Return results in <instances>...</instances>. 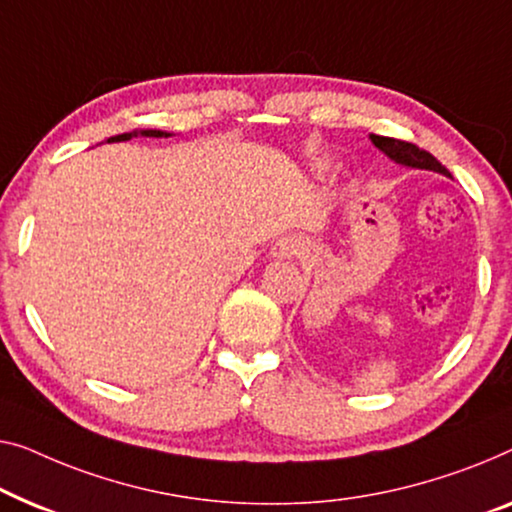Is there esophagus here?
Instances as JSON below:
<instances>
[{
  "mask_svg": "<svg viewBox=\"0 0 512 512\" xmlns=\"http://www.w3.org/2000/svg\"><path fill=\"white\" fill-rule=\"evenodd\" d=\"M300 249H302V242L298 238H281L277 244H274L272 256L291 258L295 254H300Z\"/></svg>",
  "mask_w": 512,
  "mask_h": 512,
  "instance_id": "1",
  "label": "esophagus"
}]
</instances>
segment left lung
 <instances>
[{"label":"left lung","instance_id":"8db88e82","mask_svg":"<svg viewBox=\"0 0 512 512\" xmlns=\"http://www.w3.org/2000/svg\"><path fill=\"white\" fill-rule=\"evenodd\" d=\"M372 143L379 147L381 152L388 154L392 161H397V164H404V166H411V168H422V170H436V173H443V175L450 177L448 168L441 166L439 161H436L429 152L420 150L418 145L406 143V140H399V138L376 136V133H372Z\"/></svg>","mask_w":512,"mask_h":512}]
</instances>
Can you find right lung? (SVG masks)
Instances as JSON below:
<instances>
[{
	"mask_svg": "<svg viewBox=\"0 0 512 512\" xmlns=\"http://www.w3.org/2000/svg\"><path fill=\"white\" fill-rule=\"evenodd\" d=\"M133 136H138L136 131L133 133H120V136H113V138H108V143L110 140H113V143H120V140H131ZM140 136H150V138H161V136H170V133H164V131H140Z\"/></svg>",
	"mask_w": 512,
	"mask_h": 512,
	"instance_id": "obj_1",
	"label": "right lung"
}]
</instances>
